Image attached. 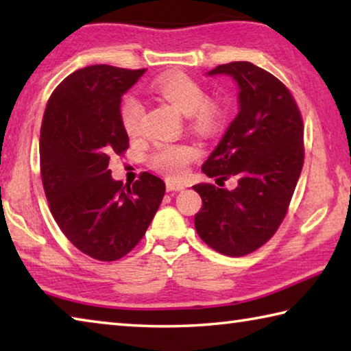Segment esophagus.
Instances as JSON below:
<instances>
[{"label": "esophagus", "mask_w": 351, "mask_h": 351, "mask_svg": "<svg viewBox=\"0 0 351 351\" xmlns=\"http://www.w3.org/2000/svg\"><path fill=\"white\" fill-rule=\"evenodd\" d=\"M165 186H167L169 192H181V190L186 189L181 182H173V181H167V184H165Z\"/></svg>", "instance_id": "34e87169"}]
</instances>
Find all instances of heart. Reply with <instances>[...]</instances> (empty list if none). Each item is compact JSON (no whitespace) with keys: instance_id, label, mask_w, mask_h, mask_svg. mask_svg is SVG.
I'll return each instance as SVG.
<instances>
[{"instance_id":"heart-1","label":"heart","mask_w":351,"mask_h":351,"mask_svg":"<svg viewBox=\"0 0 351 351\" xmlns=\"http://www.w3.org/2000/svg\"><path fill=\"white\" fill-rule=\"evenodd\" d=\"M154 91L167 100L184 116H190L195 127L212 130L217 127L223 111L219 105L207 99L206 90L197 80L184 74L162 75L153 83ZM144 116L139 99L127 96L121 105V122L128 134H138ZM198 156L197 148L190 145H159L152 154V165L165 176L176 180L186 175L190 162Z\"/></svg>"}]
</instances>
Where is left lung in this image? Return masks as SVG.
Wrapping results in <instances>:
<instances>
[{
    "mask_svg": "<svg viewBox=\"0 0 351 351\" xmlns=\"http://www.w3.org/2000/svg\"><path fill=\"white\" fill-rule=\"evenodd\" d=\"M232 77L239 86V114L203 173L223 182L235 176L234 190L197 184L203 207L195 229L206 245L229 257L263 246L287 215L304 165V122L283 83L249 62L219 64L207 75Z\"/></svg>",
    "mask_w": 351,
    "mask_h": 351,
    "instance_id": "1",
    "label": "left lung"
}]
</instances>
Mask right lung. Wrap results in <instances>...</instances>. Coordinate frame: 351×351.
Here are the masks:
<instances>
[{
	"label": "right lung",
	"instance_id": "right-lung-1",
	"mask_svg": "<svg viewBox=\"0 0 351 351\" xmlns=\"http://www.w3.org/2000/svg\"><path fill=\"white\" fill-rule=\"evenodd\" d=\"M145 69L93 64L69 74L47 100L40 167L52 217L73 245L114 261L138 245L164 198L161 178L144 171L132 187L112 180L111 154L128 148L121 100Z\"/></svg>",
	"mask_w": 351,
	"mask_h": 351
}]
</instances>
